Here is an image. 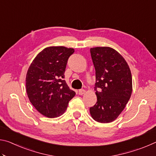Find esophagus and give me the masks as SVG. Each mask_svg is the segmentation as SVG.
<instances>
[{"label":"esophagus","mask_w":156,"mask_h":156,"mask_svg":"<svg viewBox=\"0 0 156 156\" xmlns=\"http://www.w3.org/2000/svg\"><path fill=\"white\" fill-rule=\"evenodd\" d=\"M84 93H85V90H84V89H80V90L78 91V94L80 95V96L83 95Z\"/></svg>","instance_id":"34e87169"}]
</instances>
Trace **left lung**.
Returning <instances> with one entry per match:
<instances>
[{
    "label": "left lung",
    "instance_id": "obj_1",
    "mask_svg": "<svg viewBox=\"0 0 156 156\" xmlns=\"http://www.w3.org/2000/svg\"><path fill=\"white\" fill-rule=\"evenodd\" d=\"M90 53L96 70L97 102L89 111L97 122H111L118 117L130 99V69L124 58L111 47H94Z\"/></svg>",
    "mask_w": 156,
    "mask_h": 156
}]
</instances>
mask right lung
I'll list each match as a JSON object with an SVG mask.
<instances>
[{"label":"right lung","mask_w":156,"mask_h":156,"mask_svg":"<svg viewBox=\"0 0 156 156\" xmlns=\"http://www.w3.org/2000/svg\"><path fill=\"white\" fill-rule=\"evenodd\" d=\"M74 49L49 47L37 55L28 69L26 89L31 103L48 118L62 115L76 95L63 80L68 58Z\"/></svg>","instance_id":"1"}]
</instances>
